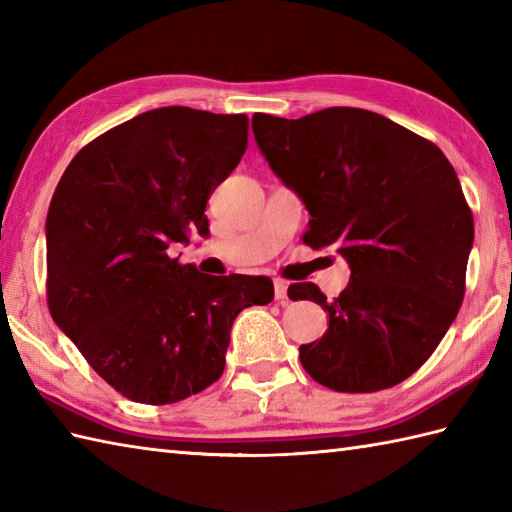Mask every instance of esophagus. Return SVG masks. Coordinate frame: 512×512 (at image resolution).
Wrapping results in <instances>:
<instances>
[{
	"mask_svg": "<svg viewBox=\"0 0 512 512\" xmlns=\"http://www.w3.org/2000/svg\"><path fill=\"white\" fill-rule=\"evenodd\" d=\"M288 299V284L284 279H275V301L286 303Z\"/></svg>",
	"mask_w": 512,
	"mask_h": 512,
	"instance_id": "34e87169",
	"label": "esophagus"
}]
</instances>
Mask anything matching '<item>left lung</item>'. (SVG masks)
<instances>
[{"instance_id": "8db88e82", "label": "left lung", "mask_w": 512, "mask_h": 512, "mask_svg": "<svg viewBox=\"0 0 512 512\" xmlns=\"http://www.w3.org/2000/svg\"><path fill=\"white\" fill-rule=\"evenodd\" d=\"M253 132L312 215L303 242L334 246L352 268L330 303L319 286L295 284L292 297L317 301L330 317L321 341L299 347L303 369L343 394L402 383L464 299L473 213L451 162L431 140L358 107L297 121L255 114Z\"/></svg>"}]
</instances>
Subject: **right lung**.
Listing matches in <instances>:
<instances>
[{"label": "right lung", "mask_w": 512, "mask_h": 512, "mask_svg": "<svg viewBox=\"0 0 512 512\" xmlns=\"http://www.w3.org/2000/svg\"><path fill=\"white\" fill-rule=\"evenodd\" d=\"M246 145V114L160 107L94 138L57 184L48 308L129 400L171 405L213 385L237 314L275 297L268 277L202 275L167 253L209 235L206 202Z\"/></svg>", "instance_id": "1"}]
</instances>
